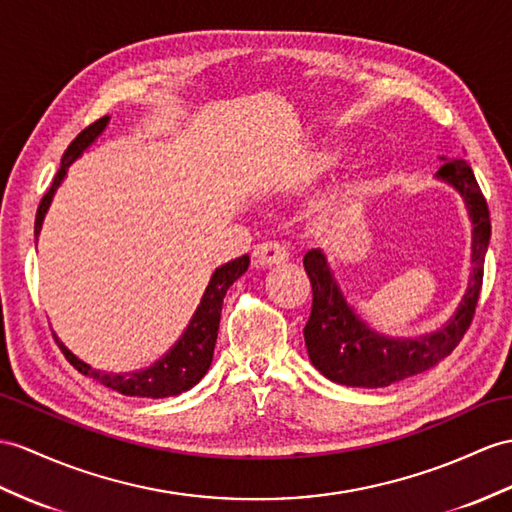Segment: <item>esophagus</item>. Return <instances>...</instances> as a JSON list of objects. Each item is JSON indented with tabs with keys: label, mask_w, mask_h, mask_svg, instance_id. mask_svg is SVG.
<instances>
[{
	"label": "esophagus",
	"mask_w": 512,
	"mask_h": 512,
	"mask_svg": "<svg viewBox=\"0 0 512 512\" xmlns=\"http://www.w3.org/2000/svg\"><path fill=\"white\" fill-rule=\"evenodd\" d=\"M254 263L260 265V267H271V265H280L284 263L286 258H289V252L280 245V243H273V241H267V243H260L254 247Z\"/></svg>",
	"instance_id": "1"
}]
</instances>
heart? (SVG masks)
Here are the masks:
<instances>
[{
    "label": "heart",
    "mask_w": 512,
    "mask_h": 512,
    "mask_svg": "<svg viewBox=\"0 0 512 512\" xmlns=\"http://www.w3.org/2000/svg\"><path fill=\"white\" fill-rule=\"evenodd\" d=\"M339 160H341V145L321 143L310 149V152L302 158V162H299L297 178L302 182L317 180L339 165Z\"/></svg>",
    "instance_id": "1"
}]
</instances>
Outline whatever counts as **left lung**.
<instances>
[{
	"label": "left lung",
	"instance_id": "8db88e82",
	"mask_svg": "<svg viewBox=\"0 0 512 512\" xmlns=\"http://www.w3.org/2000/svg\"><path fill=\"white\" fill-rule=\"evenodd\" d=\"M436 180L452 186L463 197L471 221V273L467 291L456 313L441 330L419 339H393L373 330L360 317L336 280L321 249L304 256V269L313 284V310L304 328L310 363L336 384L380 389L393 382L417 376L439 365L463 339L476 313L482 289L484 256L491 239L489 206L465 160L443 158Z\"/></svg>",
	"mask_w": 512,
	"mask_h": 512
}]
</instances>
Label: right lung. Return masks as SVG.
<instances>
[{
    "label": "right lung",
    "instance_id": "right-lung-1",
    "mask_svg": "<svg viewBox=\"0 0 512 512\" xmlns=\"http://www.w3.org/2000/svg\"><path fill=\"white\" fill-rule=\"evenodd\" d=\"M108 121H110V117H102L99 121H95L93 126L82 130L76 136V141L67 147V152L62 154L56 178H54L52 186H49V191L43 195L39 210H36V221H34L36 241H39L47 210H49V206H52V199L58 191V186L65 182L69 167L99 139V136H102V132L108 126ZM247 267H249V256L245 254V256L234 258V260H230V263L221 265L213 271V276H210V280H208L206 291H204L202 299H199V306L193 313L189 326H186L180 339L173 343L171 350L147 369L134 371V373L99 371V369H93L91 365H86L84 360H80L65 343L58 339V336H56V341L60 345L62 354H65V358L80 373H84V376L97 380L99 384H104V386H108V389L117 391L121 395L152 397V400L180 395L184 391L193 389V386L202 380L206 376V371L210 369V363H213V354H215V343H217L223 297H226V291L230 289V286L243 276Z\"/></svg>",
    "mask_w": 512,
    "mask_h": 512
}]
</instances>
